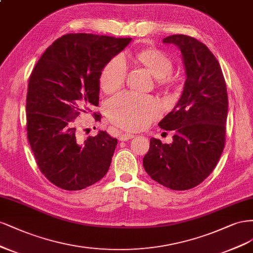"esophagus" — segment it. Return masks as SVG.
<instances>
[{
	"label": "esophagus",
	"mask_w": 253,
	"mask_h": 253,
	"mask_svg": "<svg viewBox=\"0 0 253 253\" xmlns=\"http://www.w3.org/2000/svg\"><path fill=\"white\" fill-rule=\"evenodd\" d=\"M133 137H134V135L131 134V133H122L119 138H120V141H122V142H126V141L131 140V138H133Z\"/></svg>",
	"instance_id": "1"
}]
</instances>
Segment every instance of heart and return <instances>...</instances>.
Segmentation results:
<instances>
[{
    "mask_svg": "<svg viewBox=\"0 0 253 253\" xmlns=\"http://www.w3.org/2000/svg\"><path fill=\"white\" fill-rule=\"evenodd\" d=\"M136 59L147 67L161 85L170 82L173 63L169 56L158 49H146L136 53ZM128 73V64L123 54H118L105 65L101 72L100 85L105 92L118 91L124 85ZM160 103L149 95L123 92L106 104L107 117L119 127L140 130L147 127L161 115Z\"/></svg>",
    "mask_w": 253,
    "mask_h": 253,
    "instance_id": "b5f03b06",
    "label": "heart"
}]
</instances>
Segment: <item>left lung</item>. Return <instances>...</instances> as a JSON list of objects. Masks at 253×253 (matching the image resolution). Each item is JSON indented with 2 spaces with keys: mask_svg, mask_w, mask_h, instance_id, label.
I'll return each mask as SVG.
<instances>
[{
  "mask_svg": "<svg viewBox=\"0 0 253 253\" xmlns=\"http://www.w3.org/2000/svg\"><path fill=\"white\" fill-rule=\"evenodd\" d=\"M181 50L184 90L159 126L174 130L171 144L152 137L143 159L152 180L172 190H188L212 172L225 147L228 95L218 61L197 39L173 35L163 40Z\"/></svg>",
  "mask_w": 253,
  "mask_h": 253,
  "instance_id": "obj_1",
  "label": "left lung"
}]
</instances>
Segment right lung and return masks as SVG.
Returning a JSON list of instances; mask_svg holds the SVG:
<instances>
[{"instance_id": "right-lung-1", "label": "right lung", "mask_w": 253, "mask_h": 253, "mask_svg": "<svg viewBox=\"0 0 253 253\" xmlns=\"http://www.w3.org/2000/svg\"><path fill=\"white\" fill-rule=\"evenodd\" d=\"M130 42V38L65 35L31 72L27 137L41 172L59 188L84 189L107 173L118 140L99 131L82 141L76 119L99 105L101 72ZM93 117L101 120L100 113Z\"/></svg>"}]
</instances>
